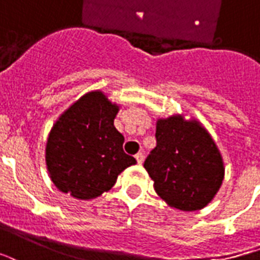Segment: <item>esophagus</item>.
Instances as JSON below:
<instances>
[{
  "label": "esophagus",
  "instance_id": "1",
  "mask_svg": "<svg viewBox=\"0 0 260 260\" xmlns=\"http://www.w3.org/2000/svg\"><path fill=\"white\" fill-rule=\"evenodd\" d=\"M136 159H137V162L140 165L143 164L144 162V153L143 152H138V153H136Z\"/></svg>",
  "mask_w": 260,
  "mask_h": 260
}]
</instances>
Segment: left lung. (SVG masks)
<instances>
[{
  "label": "left lung",
  "instance_id": "8db88e82",
  "mask_svg": "<svg viewBox=\"0 0 260 260\" xmlns=\"http://www.w3.org/2000/svg\"><path fill=\"white\" fill-rule=\"evenodd\" d=\"M156 147L144 168L156 194L172 208L198 210L209 204L224 177L220 152L197 120L181 116L159 119Z\"/></svg>",
  "mask_w": 260,
  "mask_h": 260
}]
</instances>
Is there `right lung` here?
<instances>
[{
    "instance_id": "obj_1",
    "label": "right lung",
    "mask_w": 260,
    "mask_h": 260,
    "mask_svg": "<svg viewBox=\"0 0 260 260\" xmlns=\"http://www.w3.org/2000/svg\"><path fill=\"white\" fill-rule=\"evenodd\" d=\"M117 111L101 91H91L60 115L45 148L47 169L58 190L77 200L96 198L137 164L123 151L124 137L113 126Z\"/></svg>"
}]
</instances>
